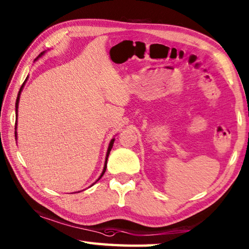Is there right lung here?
<instances>
[{
  "mask_svg": "<svg viewBox=\"0 0 249 249\" xmlns=\"http://www.w3.org/2000/svg\"><path fill=\"white\" fill-rule=\"evenodd\" d=\"M44 53L45 52H43L41 53L38 57H40L41 54H44ZM38 57H37L35 60H37V59H38ZM26 80H27V78H26ZM26 80H25L24 81V83L22 84V87H20V89H19V91H18V99H16V103H15V111H16V123H15V129H16V125H18V102H19V96H20V93H22V91H23V88H24V84H25V82H26ZM15 137H16V132H15ZM114 141H115V138H113V140H111V142H109V144H108V148H107V157H105V163H104V168H103V171H102V174H101V176L99 177V179L96 180V181H99L101 178H102V176L104 175V172H105V170H107V158H108V155H109V151H111V149H112V147H113V144H114ZM95 181V182H96ZM94 184V183H93ZM92 184V185H93Z\"/></svg>",
  "mask_w": 249,
  "mask_h": 249,
  "instance_id": "right-lung-1",
  "label": "right lung"
}]
</instances>
